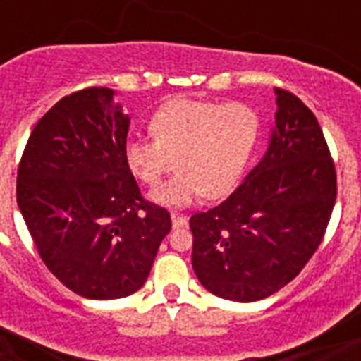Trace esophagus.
I'll list each match as a JSON object with an SVG mask.
<instances>
[{
    "instance_id": "1",
    "label": "esophagus",
    "mask_w": 361,
    "mask_h": 361,
    "mask_svg": "<svg viewBox=\"0 0 361 361\" xmlns=\"http://www.w3.org/2000/svg\"><path fill=\"white\" fill-rule=\"evenodd\" d=\"M187 217L183 214H176V212H172V225H174V228H181V226H187Z\"/></svg>"
}]
</instances>
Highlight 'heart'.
<instances>
[{"mask_svg": "<svg viewBox=\"0 0 361 361\" xmlns=\"http://www.w3.org/2000/svg\"><path fill=\"white\" fill-rule=\"evenodd\" d=\"M153 140L133 138L123 146L130 174L155 187L172 166L178 170L152 192L159 204L187 206L195 198H221L240 180L257 146L260 120L243 103L172 99L153 112Z\"/></svg>", "mask_w": 361, "mask_h": 361, "instance_id": "b5f03b06", "label": "heart"}]
</instances>
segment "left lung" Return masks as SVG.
I'll return each instance as SVG.
<instances>
[{"label": "left lung", "mask_w": 361, "mask_h": 361, "mask_svg": "<svg viewBox=\"0 0 361 361\" xmlns=\"http://www.w3.org/2000/svg\"><path fill=\"white\" fill-rule=\"evenodd\" d=\"M275 129L262 161L215 208L192 214V269L204 288L257 302L296 277L324 240L336 163L314 114L274 87Z\"/></svg>", "instance_id": "obj_1"}]
</instances>
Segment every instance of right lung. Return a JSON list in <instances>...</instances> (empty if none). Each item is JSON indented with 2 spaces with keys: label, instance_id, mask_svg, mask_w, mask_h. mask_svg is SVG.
<instances>
[{
  "label": "right lung",
  "instance_id": "1",
  "mask_svg": "<svg viewBox=\"0 0 361 361\" xmlns=\"http://www.w3.org/2000/svg\"><path fill=\"white\" fill-rule=\"evenodd\" d=\"M127 130L114 90L84 87L42 116L18 164L16 202L39 257L90 300L138 290L172 228L125 164Z\"/></svg>",
  "mask_w": 361,
  "mask_h": 361
}]
</instances>
